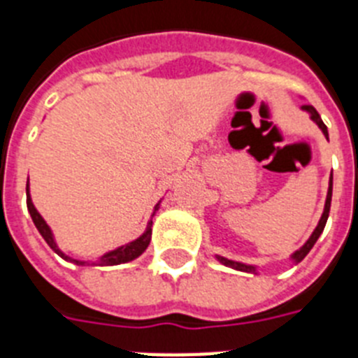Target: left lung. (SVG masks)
<instances>
[{
	"label": "left lung",
	"mask_w": 358,
	"mask_h": 358,
	"mask_svg": "<svg viewBox=\"0 0 358 358\" xmlns=\"http://www.w3.org/2000/svg\"><path fill=\"white\" fill-rule=\"evenodd\" d=\"M303 110H306L310 115V118H312V122L317 123V127L321 129L322 134L327 136V140H328V129L327 125L322 123L321 116H319L317 110L314 109L312 106H301ZM331 186H334V176H330V185H328V195H327V202H324V211H322L321 218H319V224L317 227L314 229V233L310 235V238L306 240L305 245L303 248L297 249L296 252H292V256H290V260L294 262V264H299V262L305 258L306 255L310 252V249L314 248V243L317 242V238L321 236L322 229H324V226H327V220H328V215H330V204H331ZM218 262L222 265H226V267H231V268H236V271H242V273H252V274H258L256 273V267L255 265H248V264H240V262H233V260H227V258H224V256H215Z\"/></svg>",
	"instance_id": "left-lung-1"
}]
</instances>
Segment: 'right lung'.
<instances>
[{
  "label": "right lung",
  "instance_id": "obj_1",
  "mask_svg": "<svg viewBox=\"0 0 358 358\" xmlns=\"http://www.w3.org/2000/svg\"><path fill=\"white\" fill-rule=\"evenodd\" d=\"M27 206H28V211H30V217L31 220H34V224H36L37 231L41 233V236H43L44 240H46V243H48L50 248L53 249V251L57 252V255L61 256V258H64V260L68 262H73V264L77 265H120V264H127V262H132L136 260L138 256H141L145 252V249L148 248V243H150V238H152V220L147 224V229H145L143 235L140 236V238L132 240V242L125 243V245H122V248L115 249V251H109L106 252L103 256H100L96 262H84V260H75V258H71V256L64 255V252L59 249V245H57L55 238H53V233L52 229H50V226L46 224V220H44L43 217H41L39 211L36 210V206H34V202H31V197H30V188H28L27 185ZM159 210V202L156 204V208H154V213H152V217L156 215V211Z\"/></svg>",
  "mask_w": 358,
  "mask_h": 358
}]
</instances>
